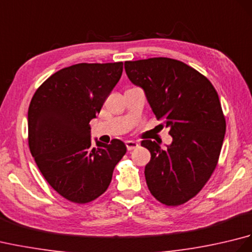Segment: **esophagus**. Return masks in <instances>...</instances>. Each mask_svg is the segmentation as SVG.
Wrapping results in <instances>:
<instances>
[{
	"label": "esophagus",
	"mask_w": 252,
	"mask_h": 252,
	"mask_svg": "<svg viewBox=\"0 0 252 252\" xmlns=\"http://www.w3.org/2000/svg\"><path fill=\"white\" fill-rule=\"evenodd\" d=\"M126 146L127 148V151H133V149H135V148L138 147V144L134 141H126Z\"/></svg>",
	"instance_id": "obj_1"
}]
</instances>
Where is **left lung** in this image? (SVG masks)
<instances>
[{"mask_svg": "<svg viewBox=\"0 0 252 252\" xmlns=\"http://www.w3.org/2000/svg\"><path fill=\"white\" fill-rule=\"evenodd\" d=\"M125 69L172 136L167 148L141 143L152 156L145 167L148 189L163 205L180 206L201 190L217 167L226 130L219 95L205 76L172 58L126 62Z\"/></svg>", "mask_w": 252, "mask_h": 252, "instance_id": "left-lung-1", "label": "left lung"}]
</instances>
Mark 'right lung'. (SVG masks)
Returning a JSON list of instances; mask_svg holds the SVG:
<instances>
[{
    "mask_svg": "<svg viewBox=\"0 0 252 252\" xmlns=\"http://www.w3.org/2000/svg\"><path fill=\"white\" fill-rule=\"evenodd\" d=\"M123 63H77L42 83L30 101L28 142L37 168L53 189L76 203L104 194L126 153L120 140L91 142L90 121L119 81Z\"/></svg>",
    "mask_w": 252,
    "mask_h": 252,
    "instance_id": "obj_1",
    "label": "right lung"
}]
</instances>
